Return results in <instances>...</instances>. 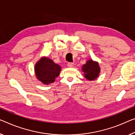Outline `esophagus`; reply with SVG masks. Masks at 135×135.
<instances>
[{
  "mask_svg": "<svg viewBox=\"0 0 135 135\" xmlns=\"http://www.w3.org/2000/svg\"><path fill=\"white\" fill-rule=\"evenodd\" d=\"M74 63H68V66L69 68H72L74 67Z\"/></svg>",
  "mask_w": 135,
  "mask_h": 135,
  "instance_id": "1",
  "label": "esophagus"
}]
</instances>
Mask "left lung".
<instances>
[{
    "label": "left lung",
    "instance_id": "1",
    "mask_svg": "<svg viewBox=\"0 0 135 135\" xmlns=\"http://www.w3.org/2000/svg\"><path fill=\"white\" fill-rule=\"evenodd\" d=\"M82 70L84 73V77L87 80H94L98 76L100 68L98 62L89 60L85 65H83Z\"/></svg>",
    "mask_w": 135,
    "mask_h": 135
}]
</instances>
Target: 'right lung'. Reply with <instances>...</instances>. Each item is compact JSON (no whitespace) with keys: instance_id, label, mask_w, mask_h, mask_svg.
Masks as SVG:
<instances>
[{"instance_id":"right-lung-1","label":"right lung","mask_w":135,"mask_h":135,"mask_svg":"<svg viewBox=\"0 0 135 135\" xmlns=\"http://www.w3.org/2000/svg\"><path fill=\"white\" fill-rule=\"evenodd\" d=\"M35 73L37 79L45 84L54 82L60 75L61 67L47 57H42L35 65Z\"/></svg>"}]
</instances>
